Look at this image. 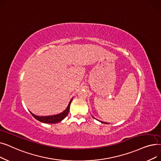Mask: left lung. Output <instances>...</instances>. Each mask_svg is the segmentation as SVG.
<instances>
[{"label": "left lung", "mask_w": 161, "mask_h": 161, "mask_svg": "<svg viewBox=\"0 0 161 161\" xmlns=\"http://www.w3.org/2000/svg\"><path fill=\"white\" fill-rule=\"evenodd\" d=\"M101 123H105V124H108V123H104V122H103V121H100Z\"/></svg>", "instance_id": "left-lung-1"}]
</instances>
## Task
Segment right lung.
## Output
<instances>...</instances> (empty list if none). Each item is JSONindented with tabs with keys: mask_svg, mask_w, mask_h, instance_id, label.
I'll return each instance as SVG.
<instances>
[{
	"mask_svg": "<svg viewBox=\"0 0 161 161\" xmlns=\"http://www.w3.org/2000/svg\"><path fill=\"white\" fill-rule=\"evenodd\" d=\"M72 100V98L71 99V100L70 101V103L69 104V106L66 108V109L65 110L62 112L60 114H58L56 115H53V116H46V117H40V116H37L34 115L33 114H32L31 112V114H32V115L36 119H37L38 121L42 122V123H52V124H54V123H57L58 122L61 121L62 120H63L64 118L68 115L69 113V110H70V104Z\"/></svg>",
	"mask_w": 161,
	"mask_h": 161,
	"instance_id": "add662e5",
	"label": "right lung"
}]
</instances>
